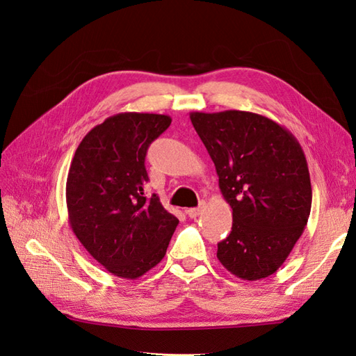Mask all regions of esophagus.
<instances>
[{"label": "esophagus", "instance_id": "1", "mask_svg": "<svg viewBox=\"0 0 356 356\" xmlns=\"http://www.w3.org/2000/svg\"><path fill=\"white\" fill-rule=\"evenodd\" d=\"M202 211H203V204H200V207H197V208L187 209V213H188L190 218H196V217H199V215L202 213Z\"/></svg>", "mask_w": 356, "mask_h": 356}]
</instances>
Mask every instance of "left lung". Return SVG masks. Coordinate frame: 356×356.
I'll list each match as a JSON object with an SVG mask.
<instances>
[{
  "mask_svg": "<svg viewBox=\"0 0 356 356\" xmlns=\"http://www.w3.org/2000/svg\"><path fill=\"white\" fill-rule=\"evenodd\" d=\"M233 209L217 257L243 281L273 275L303 233L312 207L307 161L294 135L264 115L191 113Z\"/></svg>",
  "mask_w": 356,
  "mask_h": 356,
  "instance_id": "left-lung-1",
  "label": "left lung"
}]
</instances>
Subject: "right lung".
<instances>
[{
	"label": "right lung",
	"mask_w": 356,
	"mask_h": 356,
	"mask_svg": "<svg viewBox=\"0 0 356 356\" xmlns=\"http://www.w3.org/2000/svg\"><path fill=\"white\" fill-rule=\"evenodd\" d=\"M161 114L120 113L83 138L67 179L72 232L110 273L136 279L165 257L178 218L144 195L147 149L170 126Z\"/></svg>",
	"instance_id": "right-lung-1"
}]
</instances>
